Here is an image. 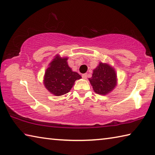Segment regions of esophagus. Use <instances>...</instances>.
Returning a JSON list of instances; mask_svg holds the SVG:
<instances>
[{
  "label": "esophagus",
  "mask_w": 155,
  "mask_h": 155,
  "mask_svg": "<svg viewBox=\"0 0 155 155\" xmlns=\"http://www.w3.org/2000/svg\"><path fill=\"white\" fill-rule=\"evenodd\" d=\"M82 77H83V78H84V79H86V78H87V74H83Z\"/></svg>",
  "instance_id": "esophagus-1"
}]
</instances>
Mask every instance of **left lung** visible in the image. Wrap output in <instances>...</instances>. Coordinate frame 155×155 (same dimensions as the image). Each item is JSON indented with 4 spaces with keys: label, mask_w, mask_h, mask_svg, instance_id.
<instances>
[{
    "label": "left lung",
    "mask_w": 155,
    "mask_h": 155,
    "mask_svg": "<svg viewBox=\"0 0 155 155\" xmlns=\"http://www.w3.org/2000/svg\"><path fill=\"white\" fill-rule=\"evenodd\" d=\"M89 81L96 94L106 95L117 85L116 72L111 65L100 62L93 70L92 77L89 78Z\"/></svg>",
    "instance_id": "obj_1"
}]
</instances>
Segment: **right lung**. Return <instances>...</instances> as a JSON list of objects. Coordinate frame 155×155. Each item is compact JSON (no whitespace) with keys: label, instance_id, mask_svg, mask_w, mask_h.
Segmentation results:
<instances>
[{"label":"right lung","instance_id":"obj_1","mask_svg":"<svg viewBox=\"0 0 155 155\" xmlns=\"http://www.w3.org/2000/svg\"><path fill=\"white\" fill-rule=\"evenodd\" d=\"M68 57L56 55L49 64L44 74V84L52 94L57 96L69 92L76 80L81 78L77 72L68 66Z\"/></svg>","mask_w":155,"mask_h":155}]
</instances>
